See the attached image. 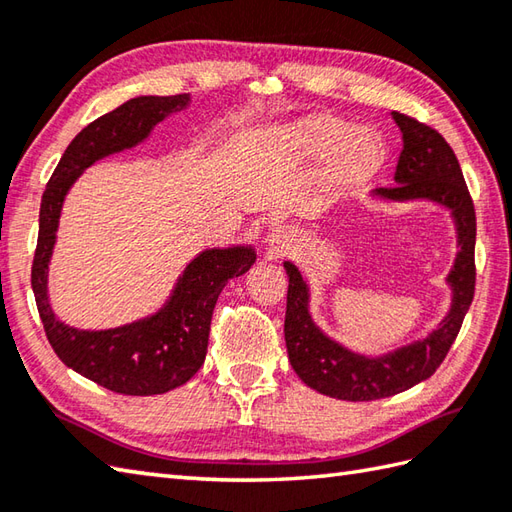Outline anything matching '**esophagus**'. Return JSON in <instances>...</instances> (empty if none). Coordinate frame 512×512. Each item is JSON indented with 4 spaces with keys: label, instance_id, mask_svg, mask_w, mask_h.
Here are the masks:
<instances>
[{
    "label": "esophagus",
    "instance_id": "34e87169",
    "mask_svg": "<svg viewBox=\"0 0 512 512\" xmlns=\"http://www.w3.org/2000/svg\"><path fill=\"white\" fill-rule=\"evenodd\" d=\"M266 248L268 253L273 255H281L286 250L292 248V231L286 226H275L270 228V233L266 235Z\"/></svg>",
    "mask_w": 512,
    "mask_h": 512
}]
</instances>
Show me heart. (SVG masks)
Returning a JSON list of instances; mask_svg holds the SVG:
<instances>
[{
	"mask_svg": "<svg viewBox=\"0 0 512 512\" xmlns=\"http://www.w3.org/2000/svg\"><path fill=\"white\" fill-rule=\"evenodd\" d=\"M284 145L299 160L328 154L325 182L330 189L345 191L372 178L383 160V149L365 127L345 129L341 118L310 114L284 132Z\"/></svg>",
	"mask_w": 512,
	"mask_h": 512,
	"instance_id": "heart-1",
	"label": "heart"
}]
</instances>
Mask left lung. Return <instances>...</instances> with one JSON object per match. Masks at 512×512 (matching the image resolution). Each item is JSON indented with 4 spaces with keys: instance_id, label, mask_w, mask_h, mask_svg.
<instances>
[{
    "instance_id": "obj_1",
    "label": "left lung",
    "mask_w": 512,
    "mask_h": 512,
    "mask_svg": "<svg viewBox=\"0 0 512 512\" xmlns=\"http://www.w3.org/2000/svg\"><path fill=\"white\" fill-rule=\"evenodd\" d=\"M402 134L396 187L376 189L380 202H431L451 213L458 253L447 275L451 306L444 319L418 341L367 356L334 341L310 314V286L301 270L284 262L288 275L286 347L290 365L308 387L339 400H378L427 380L447 356L475 295V209L460 162L436 129L391 112Z\"/></svg>"
}]
</instances>
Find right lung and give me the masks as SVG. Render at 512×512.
<instances>
[{"label":"right lung","instance_id":"obj_1","mask_svg":"<svg viewBox=\"0 0 512 512\" xmlns=\"http://www.w3.org/2000/svg\"><path fill=\"white\" fill-rule=\"evenodd\" d=\"M189 103V94L136 96L96 118L65 149L41 198L32 292L43 330L65 365L116 394H165L195 376L206 358L217 297L228 279L244 275L257 259L250 244L204 248L184 266L156 312L118 328H72L50 306L48 273L65 195L94 162L145 143L158 123L187 110Z\"/></svg>","mask_w":512,"mask_h":512}]
</instances>
